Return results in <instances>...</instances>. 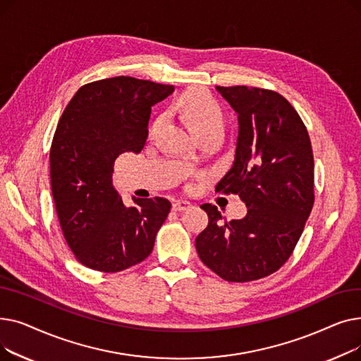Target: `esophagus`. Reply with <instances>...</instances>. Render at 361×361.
<instances>
[{
    "mask_svg": "<svg viewBox=\"0 0 361 361\" xmlns=\"http://www.w3.org/2000/svg\"><path fill=\"white\" fill-rule=\"evenodd\" d=\"M190 206H192L190 202H187V200H176V202H173V209H174L176 212L187 211Z\"/></svg>",
    "mask_w": 361,
    "mask_h": 361,
    "instance_id": "obj_1",
    "label": "esophagus"
}]
</instances>
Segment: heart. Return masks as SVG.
Segmentation results:
<instances>
[{
  "label": "heart",
  "instance_id": "b5f03b06",
  "mask_svg": "<svg viewBox=\"0 0 361 361\" xmlns=\"http://www.w3.org/2000/svg\"><path fill=\"white\" fill-rule=\"evenodd\" d=\"M180 111L187 127L196 137L224 128L225 118L221 106L202 92L188 94L181 102Z\"/></svg>",
  "mask_w": 361,
  "mask_h": 361
}]
</instances>
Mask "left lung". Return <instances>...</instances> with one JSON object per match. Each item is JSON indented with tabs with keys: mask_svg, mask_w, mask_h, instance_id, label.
Here are the masks:
<instances>
[{
	"mask_svg": "<svg viewBox=\"0 0 361 361\" xmlns=\"http://www.w3.org/2000/svg\"><path fill=\"white\" fill-rule=\"evenodd\" d=\"M238 116L233 166L215 192L238 195L247 215L221 225L218 207L202 204L209 224L196 237L207 268L230 282L278 271L291 256L312 212L314 162L309 133L279 93L216 86Z\"/></svg>",
	"mask_w": 361,
	"mask_h": 361,
	"instance_id": "8db88e82",
	"label": "left lung"
}]
</instances>
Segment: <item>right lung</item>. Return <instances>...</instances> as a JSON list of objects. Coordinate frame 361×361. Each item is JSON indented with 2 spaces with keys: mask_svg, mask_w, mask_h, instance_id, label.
I'll list each match as a JSON object with an SVG mask.
<instances>
[{
  "mask_svg": "<svg viewBox=\"0 0 361 361\" xmlns=\"http://www.w3.org/2000/svg\"><path fill=\"white\" fill-rule=\"evenodd\" d=\"M174 86L127 75L104 79L75 92L51 145V188L63 234L85 267L120 272L145 260L171 203L136 199L126 206L112 184L114 162L139 154L147 139L152 106Z\"/></svg>",
  "mask_w": 361,
  "mask_h": 361,
  "instance_id": "obj_1",
  "label": "right lung"
}]
</instances>
